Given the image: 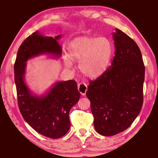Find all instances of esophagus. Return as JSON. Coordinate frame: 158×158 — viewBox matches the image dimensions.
Listing matches in <instances>:
<instances>
[{"mask_svg": "<svg viewBox=\"0 0 158 158\" xmlns=\"http://www.w3.org/2000/svg\"><path fill=\"white\" fill-rule=\"evenodd\" d=\"M87 85L84 82L80 83V84H78V90L79 93H81L82 95H85V93L87 91Z\"/></svg>", "mask_w": 158, "mask_h": 158, "instance_id": "1", "label": "esophagus"}]
</instances>
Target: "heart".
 Wrapping results in <instances>:
<instances>
[{"label":"heart","instance_id":"b5f03b06","mask_svg":"<svg viewBox=\"0 0 158 158\" xmlns=\"http://www.w3.org/2000/svg\"><path fill=\"white\" fill-rule=\"evenodd\" d=\"M113 51L111 41L106 37H77L68 47L69 56L79 62V69L90 78H97L107 70ZM65 63L68 68L73 67L69 58H66Z\"/></svg>","mask_w":158,"mask_h":158}]
</instances>
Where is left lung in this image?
<instances>
[{
	"mask_svg": "<svg viewBox=\"0 0 158 158\" xmlns=\"http://www.w3.org/2000/svg\"><path fill=\"white\" fill-rule=\"evenodd\" d=\"M115 56L102 75L89 82L86 92L94 127L113 136L132 125L142 107L145 67L137 43L119 29L113 33Z\"/></svg>",
	"mask_w": 158,
	"mask_h": 158,
	"instance_id": "left-lung-1",
	"label": "left lung"
}]
</instances>
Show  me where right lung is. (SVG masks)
Here are the masks:
<instances>
[{
    "instance_id": "1",
    "label": "right lung",
    "mask_w": 158,
    "mask_h": 158,
    "mask_svg": "<svg viewBox=\"0 0 158 158\" xmlns=\"http://www.w3.org/2000/svg\"><path fill=\"white\" fill-rule=\"evenodd\" d=\"M55 37L44 36L36 31L21 44L16 58L15 81L17 88L19 108L28 125L40 135L52 139L60 138L70 127L69 114L79 101L80 93L74 80L57 81L45 94L37 95L25 82L26 62L40 55L58 58L62 48Z\"/></svg>"
}]
</instances>
